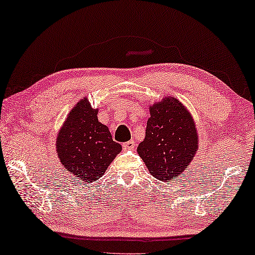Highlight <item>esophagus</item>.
I'll list each match as a JSON object with an SVG mask.
<instances>
[{
    "mask_svg": "<svg viewBox=\"0 0 255 255\" xmlns=\"http://www.w3.org/2000/svg\"><path fill=\"white\" fill-rule=\"evenodd\" d=\"M135 147V142L133 140H130V141H127V142L123 143V148L125 150H133Z\"/></svg>",
    "mask_w": 255,
    "mask_h": 255,
    "instance_id": "obj_1",
    "label": "esophagus"
}]
</instances>
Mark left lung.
<instances>
[{"label":"left lung","mask_w":255,"mask_h":255,"mask_svg":"<svg viewBox=\"0 0 255 255\" xmlns=\"http://www.w3.org/2000/svg\"><path fill=\"white\" fill-rule=\"evenodd\" d=\"M199 136L193 118L173 97L150 106L144 140L136 151L149 173L160 181L183 175L198 150Z\"/></svg>","instance_id":"8db88e82"}]
</instances>
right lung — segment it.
<instances>
[{
  "label": "right lung",
  "mask_w": 255,
  "mask_h": 255,
  "mask_svg": "<svg viewBox=\"0 0 255 255\" xmlns=\"http://www.w3.org/2000/svg\"><path fill=\"white\" fill-rule=\"evenodd\" d=\"M98 110L83 98L69 113L56 137L57 156L72 179L90 184L105 174L122 145L97 118Z\"/></svg>",
  "instance_id": "add662e5"
}]
</instances>
